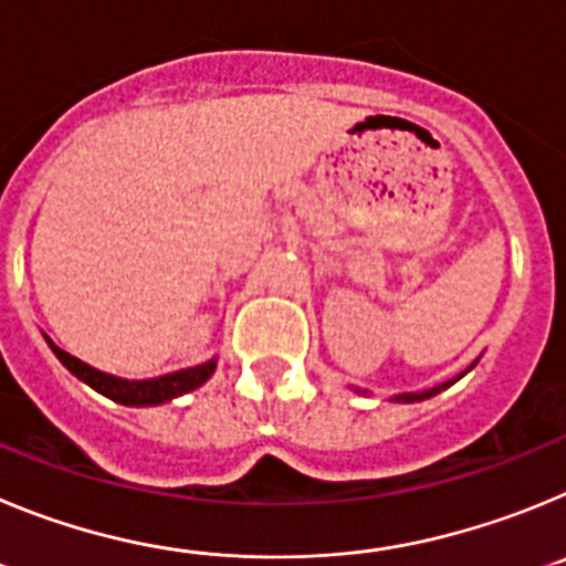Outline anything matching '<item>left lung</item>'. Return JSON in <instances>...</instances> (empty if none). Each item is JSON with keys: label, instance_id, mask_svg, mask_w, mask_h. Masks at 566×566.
Listing matches in <instances>:
<instances>
[{"label": "left lung", "instance_id": "left-lung-1", "mask_svg": "<svg viewBox=\"0 0 566 566\" xmlns=\"http://www.w3.org/2000/svg\"><path fill=\"white\" fill-rule=\"evenodd\" d=\"M448 385H453V382H444L442 388H448ZM442 388H431V391H424V394H402V397H397V399H405V402H419V399H428V397H433V394H439Z\"/></svg>", "mask_w": 566, "mask_h": 566}]
</instances>
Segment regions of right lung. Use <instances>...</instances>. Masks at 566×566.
<instances>
[{
	"label": "right lung",
	"instance_id": "add662e5",
	"mask_svg": "<svg viewBox=\"0 0 566 566\" xmlns=\"http://www.w3.org/2000/svg\"><path fill=\"white\" fill-rule=\"evenodd\" d=\"M50 343V339H48ZM53 354L62 359V365L67 368L70 374H76L82 382H87L90 388H96L98 394L104 397L115 399V402L122 405H158V402H167V399L181 397V394L195 391L198 385L207 382L214 371V359L203 365H195V368H187V371H175L167 374V377H158V379H118V377H109V374L96 371V368H90L87 363L82 359L70 357L67 352H62L59 345L50 343Z\"/></svg>",
	"mask_w": 566,
	"mask_h": 566
}]
</instances>
